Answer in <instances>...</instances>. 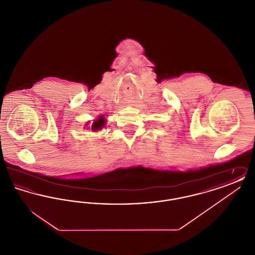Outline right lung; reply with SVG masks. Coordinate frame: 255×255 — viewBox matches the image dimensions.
<instances>
[{"label": "right lung", "instance_id": "1", "mask_svg": "<svg viewBox=\"0 0 255 255\" xmlns=\"http://www.w3.org/2000/svg\"><path fill=\"white\" fill-rule=\"evenodd\" d=\"M104 125H105V120H104V117L101 116L100 118H98V120L95 121L94 123L92 124L91 129L93 131H99L104 127Z\"/></svg>", "mask_w": 255, "mask_h": 255}]
</instances>
